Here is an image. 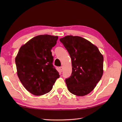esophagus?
I'll return each mask as SVG.
<instances>
[{"label":"esophagus","mask_w":122,"mask_h":122,"mask_svg":"<svg viewBox=\"0 0 122 122\" xmlns=\"http://www.w3.org/2000/svg\"><path fill=\"white\" fill-rule=\"evenodd\" d=\"M59 69H60V70H61V71L62 72V70H63V66H60V68H59Z\"/></svg>","instance_id":"34e87169"}]
</instances>
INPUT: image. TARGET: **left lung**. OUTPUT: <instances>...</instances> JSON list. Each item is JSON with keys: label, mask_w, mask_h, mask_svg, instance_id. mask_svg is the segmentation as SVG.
<instances>
[{"label": "left lung", "mask_w": 122, "mask_h": 122, "mask_svg": "<svg viewBox=\"0 0 122 122\" xmlns=\"http://www.w3.org/2000/svg\"><path fill=\"white\" fill-rule=\"evenodd\" d=\"M70 56L72 72L66 80L72 94L84 96L94 90L103 74V56L96 46L79 36L60 39Z\"/></svg>", "instance_id": "8db88e82"}]
</instances>
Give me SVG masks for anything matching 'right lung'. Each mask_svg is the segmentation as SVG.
Listing matches in <instances>:
<instances>
[{
	"mask_svg": "<svg viewBox=\"0 0 122 122\" xmlns=\"http://www.w3.org/2000/svg\"><path fill=\"white\" fill-rule=\"evenodd\" d=\"M58 36L33 37L20 47L15 58L17 75L28 91L40 96L49 92L60 76L52 64L51 50Z\"/></svg>",
	"mask_w": 122,
	"mask_h": 122,
	"instance_id": "1",
	"label": "right lung"
}]
</instances>
